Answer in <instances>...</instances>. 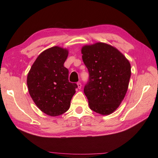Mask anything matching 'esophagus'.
<instances>
[{
	"label": "esophagus",
	"instance_id": "esophagus-1",
	"mask_svg": "<svg viewBox=\"0 0 158 158\" xmlns=\"http://www.w3.org/2000/svg\"><path fill=\"white\" fill-rule=\"evenodd\" d=\"M77 86H78V88L79 89H81V86H82L81 83H80V82H78V83H77Z\"/></svg>",
	"mask_w": 158,
	"mask_h": 158
}]
</instances>
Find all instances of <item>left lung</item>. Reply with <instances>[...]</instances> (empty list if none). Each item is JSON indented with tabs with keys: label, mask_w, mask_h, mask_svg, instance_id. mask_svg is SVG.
Returning a JSON list of instances; mask_svg holds the SVG:
<instances>
[{
	"label": "left lung",
	"mask_w": 158,
	"mask_h": 158,
	"mask_svg": "<svg viewBox=\"0 0 158 158\" xmlns=\"http://www.w3.org/2000/svg\"><path fill=\"white\" fill-rule=\"evenodd\" d=\"M81 53L89 72L83 91L89 108L102 115H109L125 97L131 75L130 64L116 48L103 43L83 47Z\"/></svg>",
	"instance_id": "left-lung-1"
}]
</instances>
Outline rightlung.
Wrapping results in <instances>:
<instances>
[{
	"instance_id": "add662e5",
	"label": "right lung",
	"mask_w": 158,
	"mask_h": 158,
	"mask_svg": "<svg viewBox=\"0 0 158 158\" xmlns=\"http://www.w3.org/2000/svg\"><path fill=\"white\" fill-rule=\"evenodd\" d=\"M68 50L58 46L45 50L28 74V92L39 109L50 116L62 115L69 110L77 88L69 81V70L64 66Z\"/></svg>"
}]
</instances>
